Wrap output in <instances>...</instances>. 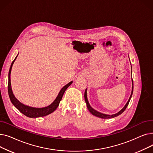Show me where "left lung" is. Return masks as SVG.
Segmentation results:
<instances>
[{"label":"left lung","mask_w":153,"mask_h":153,"mask_svg":"<svg viewBox=\"0 0 153 153\" xmlns=\"http://www.w3.org/2000/svg\"><path fill=\"white\" fill-rule=\"evenodd\" d=\"M131 81H132V90H131V95H130V97L129 98V99H128L127 103L125 104V105L124 106V107L121 110H120L118 113L115 114H113V115H107V114H102L101 113V112H99L97 110H95V109H94L89 104V101H88V99H87V89H85V93H84V99H85V103H86V105H87V107L88 108V110H89V111L91 112V113L95 116V117H97L99 118H114V117H116L118 115H120V114H122L123 112L125 110V109L126 108L127 106L128 105V103H129L130 102V100L131 98V96H132V94H133V79H132V77H131Z\"/></svg>","instance_id":"left-lung-1"}]
</instances>
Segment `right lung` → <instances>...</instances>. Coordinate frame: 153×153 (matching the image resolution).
Wrapping results in <instances>:
<instances>
[{
  "mask_svg": "<svg viewBox=\"0 0 153 153\" xmlns=\"http://www.w3.org/2000/svg\"><path fill=\"white\" fill-rule=\"evenodd\" d=\"M17 56H16L15 59L12 62V64L10 66L9 72V83H8V93H9V97L10 99L11 102L12 103L13 105L17 108L21 113H22L23 115L25 116L30 117V118H37V117H42L46 115H48L49 114L53 113V112L58 108L59 106V104L60 101L62 99V96L64 95V93L65 92L66 90L68 89V87L71 85V84L73 82V81H71L69 82L66 85H64L61 91H59L58 95L55 100L50 104V105L47 107H42V108H36V107H30L28 105H25L22 103H21L19 100H18L13 95V93L12 90V87H11V82H10V74H11V71L12 68V66L15 62V61L17 59Z\"/></svg>",
  "mask_w": 153,
  "mask_h": 153,
  "instance_id": "1",
  "label": "right lung"
}]
</instances>
